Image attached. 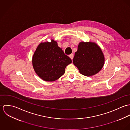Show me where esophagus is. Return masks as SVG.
I'll use <instances>...</instances> for the list:
<instances>
[{
    "label": "esophagus",
    "instance_id": "1",
    "mask_svg": "<svg viewBox=\"0 0 130 130\" xmlns=\"http://www.w3.org/2000/svg\"><path fill=\"white\" fill-rule=\"evenodd\" d=\"M69 57L71 58L72 60H73V58H74V55H73V54H71L70 55H69Z\"/></svg>",
    "mask_w": 130,
    "mask_h": 130
}]
</instances>
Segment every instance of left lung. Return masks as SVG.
<instances>
[{"label": "left lung", "mask_w": 130, "mask_h": 130, "mask_svg": "<svg viewBox=\"0 0 130 130\" xmlns=\"http://www.w3.org/2000/svg\"><path fill=\"white\" fill-rule=\"evenodd\" d=\"M104 63L103 53L96 43L91 41L79 43L73 63L81 74L87 76L96 74L102 69Z\"/></svg>", "instance_id": "obj_1"}]
</instances>
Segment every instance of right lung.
I'll return each instance as SVG.
<instances>
[{
	"label": "right lung",
	"instance_id": "1",
	"mask_svg": "<svg viewBox=\"0 0 130 130\" xmlns=\"http://www.w3.org/2000/svg\"><path fill=\"white\" fill-rule=\"evenodd\" d=\"M72 62L54 39L40 43L32 58L36 73L46 82H54L60 77L64 74L66 67Z\"/></svg>",
	"mask_w": 130,
	"mask_h": 130
}]
</instances>
